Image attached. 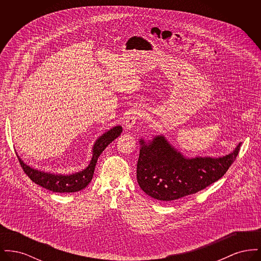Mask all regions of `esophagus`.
Listing matches in <instances>:
<instances>
[{"label": "esophagus", "mask_w": 261, "mask_h": 261, "mask_svg": "<svg viewBox=\"0 0 261 261\" xmlns=\"http://www.w3.org/2000/svg\"><path fill=\"white\" fill-rule=\"evenodd\" d=\"M142 115V112L140 111H134L131 112L127 117H126V121H125V128L126 129H131L134 127V125L137 122V120L140 118V116Z\"/></svg>", "instance_id": "obj_1"}]
</instances>
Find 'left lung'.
Masks as SVG:
<instances>
[{
	"label": "left lung",
	"instance_id": "8db88e82",
	"mask_svg": "<svg viewBox=\"0 0 261 261\" xmlns=\"http://www.w3.org/2000/svg\"><path fill=\"white\" fill-rule=\"evenodd\" d=\"M137 162V181L153 199L170 201L211 186L227 172L236 160L241 143L223 158L186 159L174 149L164 137H155L149 144L141 141Z\"/></svg>",
	"mask_w": 261,
	"mask_h": 261
}]
</instances>
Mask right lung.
Wrapping results in <instances>:
<instances>
[{
	"instance_id": "1",
	"label": "right lung",
	"mask_w": 261,
	"mask_h": 261,
	"mask_svg": "<svg viewBox=\"0 0 261 261\" xmlns=\"http://www.w3.org/2000/svg\"><path fill=\"white\" fill-rule=\"evenodd\" d=\"M122 132L121 126L113 127L110 131L99 137L93 149V158L89 166L83 171L71 175H55L38 171L28 165L17 156L24 173L39 186L43 187L55 193H74L83 190L88 186L93 178L95 166L99 154L106 149L114 139H116Z\"/></svg>"
}]
</instances>
